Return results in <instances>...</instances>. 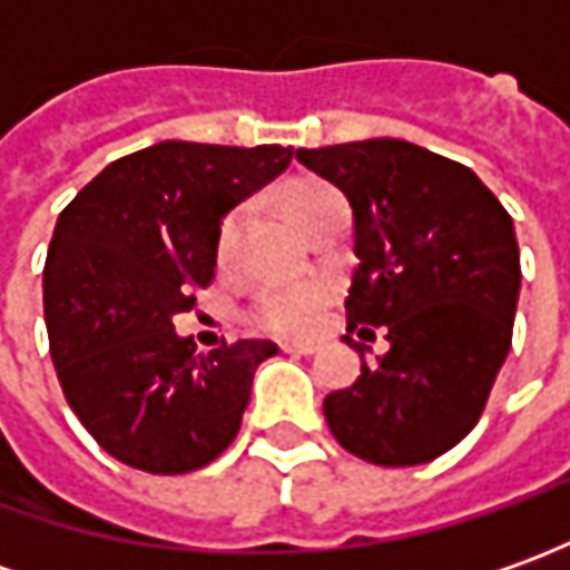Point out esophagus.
Masks as SVG:
<instances>
[{
    "mask_svg": "<svg viewBox=\"0 0 570 570\" xmlns=\"http://www.w3.org/2000/svg\"><path fill=\"white\" fill-rule=\"evenodd\" d=\"M282 351L292 354V357H311V354L320 351V345H282Z\"/></svg>",
    "mask_w": 570,
    "mask_h": 570,
    "instance_id": "esophagus-1",
    "label": "esophagus"
}]
</instances>
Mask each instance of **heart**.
Instances as JSON below:
<instances>
[{"label":"heart","instance_id":"heart-1","mask_svg":"<svg viewBox=\"0 0 570 570\" xmlns=\"http://www.w3.org/2000/svg\"><path fill=\"white\" fill-rule=\"evenodd\" d=\"M332 200H342V194L316 178H297L292 185L282 187V206L297 228L311 223L313 216L330 206ZM244 209L235 206L225 213L219 225V257H225L235 244ZM332 288L323 278H288V282H269L254 294V304L247 311V323L259 332L273 335H307L320 323V313L330 304Z\"/></svg>","mask_w":570,"mask_h":570}]
</instances>
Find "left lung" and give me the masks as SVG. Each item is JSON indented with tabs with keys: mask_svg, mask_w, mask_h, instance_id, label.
<instances>
[{
	"mask_svg": "<svg viewBox=\"0 0 570 570\" xmlns=\"http://www.w3.org/2000/svg\"><path fill=\"white\" fill-rule=\"evenodd\" d=\"M294 156L354 213L361 266L345 301L347 332L373 326L389 338L351 389L323 401L332 436L380 468L426 464L476 426L505 364L521 292L511 216L468 166L407 140ZM373 330L361 332L376 338ZM354 347L364 357V345Z\"/></svg>",
	"mask_w": 570,
	"mask_h": 570,
	"instance_id": "left-lung-1",
	"label": "left lung"
}]
</instances>
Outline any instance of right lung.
<instances>
[{
  "mask_svg": "<svg viewBox=\"0 0 570 570\" xmlns=\"http://www.w3.org/2000/svg\"><path fill=\"white\" fill-rule=\"evenodd\" d=\"M292 156L163 140L109 163L62 209L43 269L49 354L71 411L121 464L197 471L238 436L254 373L278 347L200 354L171 316L216 276L225 213Z\"/></svg>",
  "mask_w": 570,
  "mask_h": 570,
  "instance_id": "add662e5",
  "label": "right lung"
}]
</instances>
